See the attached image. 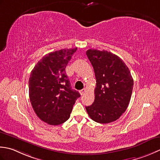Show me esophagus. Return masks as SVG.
Masks as SVG:
<instances>
[{"label": "esophagus", "instance_id": "esophagus-1", "mask_svg": "<svg viewBox=\"0 0 160 160\" xmlns=\"http://www.w3.org/2000/svg\"><path fill=\"white\" fill-rule=\"evenodd\" d=\"M86 92V90L85 89V88H83V89L79 91V93L81 94V95H83V94H84L85 92Z\"/></svg>", "mask_w": 160, "mask_h": 160}]
</instances>
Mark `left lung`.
<instances>
[{
    "label": "left lung",
    "mask_w": 160,
    "mask_h": 160,
    "mask_svg": "<svg viewBox=\"0 0 160 160\" xmlns=\"http://www.w3.org/2000/svg\"><path fill=\"white\" fill-rule=\"evenodd\" d=\"M86 55L96 78L94 101L86 106V111L97 123L115 122L126 111L131 98V74L122 58L110 52L90 49Z\"/></svg>",
    "instance_id": "obj_1"
}]
</instances>
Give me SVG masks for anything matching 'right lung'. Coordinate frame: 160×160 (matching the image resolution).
Wrapping results in <instances>:
<instances>
[{
	"instance_id": "add662e5",
	"label": "right lung",
	"mask_w": 160,
	"mask_h": 160,
	"mask_svg": "<svg viewBox=\"0 0 160 160\" xmlns=\"http://www.w3.org/2000/svg\"><path fill=\"white\" fill-rule=\"evenodd\" d=\"M77 48L45 54L32 70L29 96L35 113L50 125H60L70 118L76 100L81 96L71 88L66 68Z\"/></svg>"
}]
</instances>
